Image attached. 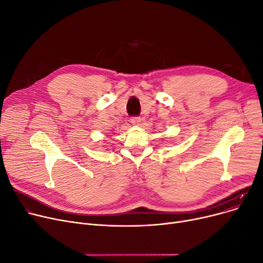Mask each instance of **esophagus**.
<instances>
[{"instance_id":"34e87169","label":"esophagus","mask_w":263,"mask_h":263,"mask_svg":"<svg viewBox=\"0 0 263 263\" xmlns=\"http://www.w3.org/2000/svg\"><path fill=\"white\" fill-rule=\"evenodd\" d=\"M131 123L132 124H134V126H139V123L141 122V118L140 117H137V116H133V117H131Z\"/></svg>"}]
</instances>
